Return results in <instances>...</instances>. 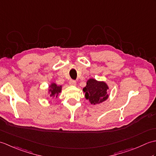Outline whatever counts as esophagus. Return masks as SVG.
<instances>
[{"instance_id":"esophagus-1","label":"esophagus","mask_w":156,"mask_h":156,"mask_svg":"<svg viewBox=\"0 0 156 156\" xmlns=\"http://www.w3.org/2000/svg\"><path fill=\"white\" fill-rule=\"evenodd\" d=\"M69 84L70 86H76V82L74 81V80H70L69 82Z\"/></svg>"}]
</instances>
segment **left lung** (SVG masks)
I'll list each match as a JSON object with an SVG mask.
<instances>
[{"label": "left lung", "mask_w": 156, "mask_h": 156, "mask_svg": "<svg viewBox=\"0 0 156 156\" xmlns=\"http://www.w3.org/2000/svg\"><path fill=\"white\" fill-rule=\"evenodd\" d=\"M108 89V86L105 81H98L96 79L90 78L83 88V92L85 94V98L92 105H95L107 100L109 97L107 93Z\"/></svg>", "instance_id": "left-lung-1"}]
</instances>
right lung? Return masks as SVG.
Wrapping results in <instances>:
<instances>
[{
  "mask_svg": "<svg viewBox=\"0 0 156 156\" xmlns=\"http://www.w3.org/2000/svg\"><path fill=\"white\" fill-rule=\"evenodd\" d=\"M62 88V86L61 85H58L54 82L51 83L48 87V94L49 98H57L59 96V94L61 93Z\"/></svg>",
  "mask_w": 156,
  "mask_h": 156,
  "instance_id": "add662e5",
  "label": "right lung"
}]
</instances>
